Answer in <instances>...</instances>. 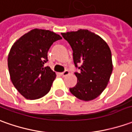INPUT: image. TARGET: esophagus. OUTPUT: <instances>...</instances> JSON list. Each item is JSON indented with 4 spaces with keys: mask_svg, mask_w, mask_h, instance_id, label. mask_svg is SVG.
<instances>
[{
    "mask_svg": "<svg viewBox=\"0 0 132 132\" xmlns=\"http://www.w3.org/2000/svg\"><path fill=\"white\" fill-rule=\"evenodd\" d=\"M61 74V76H62V77H66V76H67V75H69V71L68 70H66V71H64L62 72Z\"/></svg>",
    "mask_w": 132,
    "mask_h": 132,
    "instance_id": "1",
    "label": "esophagus"
}]
</instances>
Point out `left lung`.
Instances as JSON below:
<instances>
[{"instance_id":"obj_1","label":"left lung","mask_w":132,"mask_h":132,"mask_svg":"<svg viewBox=\"0 0 132 132\" xmlns=\"http://www.w3.org/2000/svg\"><path fill=\"white\" fill-rule=\"evenodd\" d=\"M73 51L77 83L71 93L84 101L94 100L107 87L113 71L110 47L100 36L87 29L61 33ZM79 66L78 67V66Z\"/></svg>"}]
</instances>
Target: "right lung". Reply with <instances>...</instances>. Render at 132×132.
I'll list each match as a JSON object with an SVG mask.
<instances>
[{
  "instance_id": "add662e5",
  "label": "right lung",
  "mask_w": 132,
  "mask_h": 132,
  "mask_svg": "<svg viewBox=\"0 0 132 132\" xmlns=\"http://www.w3.org/2000/svg\"><path fill=\"white\" fill-rule=\"evenodd\" d=\"M61 39L53 32L34 29L12 45L8 56L11 80L25 98L36 100L49 92L56 74L44 64L51 46Z\"/></svg>"
}]
</instances>
